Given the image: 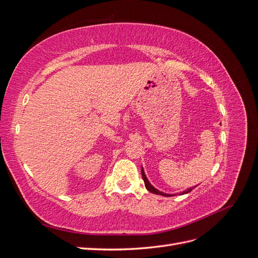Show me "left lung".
Instances as JSON below:
<instances>
[{"instance_id":"left-lung-1","label":"left lung","mask_w":258,"mask_h":258,"mask_svg":"<svg viewBox=\"0 0 258 258\" xmlns=\"http://www.w3.org/2000/svg\"><path fill=\"white\" fill-rule=\"evenodd\" d=\"M141 171H142V177H143V181H144V184H145V187H146V189L148 190V191H151V192H153V194H156V195H161V196H166V197H171V196H174V194H165V192H162V191H160V190H158V189H156L155 187L150 183V181H148L147 179V177H146V175H145V172H144V169H143V167H142V169H141ZM196 187V186H195ZM195 187H192V188H195ZM192 188L190 187V188H188V189H186V190H184L183 192H181V195H184V194H188L189 191H191L192 190Z\"/></svg>"}]
</instances>
